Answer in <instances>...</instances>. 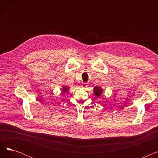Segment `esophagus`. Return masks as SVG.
<instances>
[{
	"instance_id": "esophagus-1",
	"label": "esophagus",
	"mask_w": 158,
	"mask_h": 158,
	"mask_svg": "<svg viewBox=\"0 0 158 158\" xmlns=\"http://www.w3.org/2000/svg\"><path fill=\"white\" fill-rule=\"evenodd\" d=\"M87 86H88V85H87L86 83H84V84H82V88H85Z\"/></svg>"
}]
</instances>
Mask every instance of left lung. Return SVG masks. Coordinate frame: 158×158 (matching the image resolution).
I'll return each mask as SVG.
<instances>
[{
  "instance_id": "left-lung-1",
  "label": "left lung",
  "mask_w": 158,
  "mask_h": 158,
  "mask_svg": "<svg viewBox=\"0 0 158 158\" xmlns=\"http://www.w3.org/2000/svg\"><path fill=\"white\" fill-rule=\"evenodd\" d=\"M102 92H103V89L98 86H97L94 87V95L97 98L100 97L101 96V95L102 94Z\"/></svg>"
}]
</instances>
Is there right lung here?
Wrapping results in <instances>:
<instances>
[{
    "mask_svg": "<svg viewBox=\"0 0 158 158\" xmlns=\"http://www.w3.org/2000/svg\"><path fill=\"white\" fill-rule=\"evenodd\" d=\"M61 89V92L63 94H65V93H67L69 92V90L70 89V88L69 86H66L65 85H63Z\"/></svg>",
    "mask_w": 158,
    "mask_h": 158,
    "instance_id": "add662e5",
    "label": "right lung"
}]
</instances>
